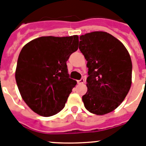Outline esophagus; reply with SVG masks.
Segmentation results:
<instances>
[{"mask_svg":"<svg viewBox=\"0 0 146 146\" xmlns=\"http://www.w3.org/2000/svg\"><path fill=\"white\" fill-rule=\"evenodd\" d=\"M84 79H80L79 80H77V83H78V84H82V83H84Z\"/></svg>","mask_w":146,"mask_h":146,"instance_id":"34e87169","label":"esophagus"}]
</instances>
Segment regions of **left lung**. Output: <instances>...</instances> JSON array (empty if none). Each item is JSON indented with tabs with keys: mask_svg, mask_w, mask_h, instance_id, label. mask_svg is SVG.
<instances>
[{
	"mask_svg": "<svg viewBox=\"0 0 146 146\" xmlns=\"http://www.w3.org/2000/svg\"><path fill=\"white\" fill-rule=\"evenodd\" d=\"M79 49L88 68L82 102L94 114H107L124 100L131 84L132 64L124 45L111 34L94 31L80 36Z\"/></svg>",
	"mask_w": 146,
	"mask_h": 146,
	"instance_id": "8db88e82",
	"label": "left lung"
}]
</instances>
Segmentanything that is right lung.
Wrapping results in <instances>:
<instances>
[{"instance_id": "right-lung-1", "label": "right lung", "mask_w": 146, "mask_h": 146, "mask_svg": "<svg viewBox=\"0 0 146 146\" xmlns=\"http://www.w3.org/2000/svg\"><path fill=\"white\" fill-rule=\"evenodd\" d=\"M78 36H42L24 46L15 79L23 99L39 115L63 110L77 82L69 78L66 61L78 49Z\"/></svg>"}]
</instances>
